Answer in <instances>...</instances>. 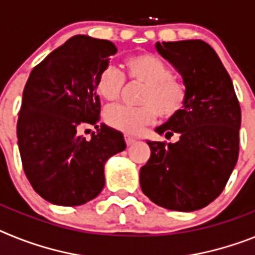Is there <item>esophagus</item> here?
Wrapping results in <instances>:
<instances>
[{
    "label": "esophagus",
    "instance_id": "esophagus-1",
    "mask_svg": "<svg viewBox=\"0 0 255 255\" xmlns=\"http://www.w3.org/2000/svg\"><path fill=\"white\" fill-rule=\"evenodd\" d=\"M125 140H126V143H127V146L133 145V143L136 142V138H133V137H130V136H125Z\"/></svg>",
    "mask_w": 255,
    "mask_h": 255
}]
</instances>
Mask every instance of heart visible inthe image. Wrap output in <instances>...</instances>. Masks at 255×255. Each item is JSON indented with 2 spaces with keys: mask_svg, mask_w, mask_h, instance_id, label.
<instances>
[{
  "mask_svg": "<svg viewBox=\"0 0 255 255\" xmlns=\"http://www.w3.org/2000/svg\"><path fill=\"white\" fill-rule=\"evenodd\" d=\"M127 77L145 85L140 97L141 106H112L105 114L110 127L126 134H138L152 125L158 115L173 119L180 115L189 101V88L173 77V72L160 57L149 52L128 55L123 60ZM125 86V77L113 66H106L97 74V94L106 101H117Z\"/></svg>",
  "mask_w": 255,
  "mask_h": 255,
  "instance_id": "obj_1",
  "label": "heart"
}]
</instances>
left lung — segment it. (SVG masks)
I'll return each mask as SVG.
<instances>
[{
	"label": "left lung",
	"instance_id": "left-lung-1",
	"mask_svg": "<svg viewBox=\"0 0 255 255\" xmlns=\"http://www.w3.org/2000/svg\"><path fill=\"white\" fill-rule=\"evenodd\" d=\"M159 54L189 88L180 115L156 128L176 143L146 141L151 155L140 170L143 194L159 207L192 212L225 189L239 158L241 109L229 73L216 51L200 39L163 42Z\"/></svg>",
	"mask_w": 255,
	"mask_h": 255
}]
</instances>
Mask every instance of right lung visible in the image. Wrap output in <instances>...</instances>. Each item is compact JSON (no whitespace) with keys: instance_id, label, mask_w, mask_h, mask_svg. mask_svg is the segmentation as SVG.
Wrapping results in <instances>:
<instances>
[{"instance_id":"obj_1","label":"right lung","mask_w":255,"mask_h":255,"mask_svg":"<svg viewBox=\"0 0 255 255\" xmlns=\"http://www.w3.org/2000/svg\"><path fill=\"white\" fill-rule=\"evenodd\" d=\"M117 54L114 43L74 35L34 66L23 91L16 125L24 172L34 191L52 204L75 207L105 185L106 160L126 149L123 134L100 121L97 74ZM98 129L91 140L79 134Z\"/></svg>"}]
</instances>
